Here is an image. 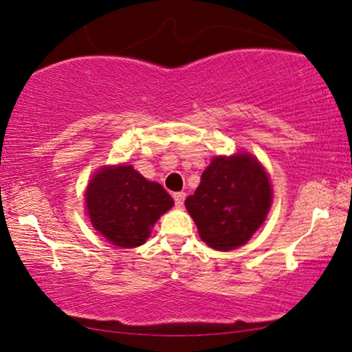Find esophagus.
I'll return each mask as SVG.
<instances>
[{
    "mask_svg": "<svg viewBox=\"0 0 352 352\" xmlns=\"http://www.w3.org/2000/svg\"><path fill=\"white\" fill-rule=\"evenodd\" d=\"M184 199H186V194L184 192H174V200L177 206H182L184 204Z\"/></svg>",
    "mask_w": 352,
    "mask_h": 352,
    "instance_id": "1",
    "label": "esophagus"
}]
</instances>
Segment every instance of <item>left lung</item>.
Wrapping results in <instances>:
<instances>
[{"label": "left lung", "instance_id": "8db88e82", "mask_svg": "<svg viewBox=\"0 0 352 352\" xmlns=\"http://www.w3.org/2000/svg\"><path fill=\"white\" fill-rule=\"evenodd\" d=\"M272 204L270 182L252 155L216 157L184 201L201 241L228 252L248 242Z\"/></svg>", "mask_w": 352, "mask_h": 352}]
</instances>
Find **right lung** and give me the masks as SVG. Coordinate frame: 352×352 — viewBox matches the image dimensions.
<instances>
[{
  "label": "right lung",
  "mask_w": 352,
  "mask_h": 352,
  "mask_svg": "<svg viewBox=\"0 0 352 352\" xmlns=\"http://www.w3.org/2000/svg\"><path fill=\"white\" fill-rule=\"evenodd\" d=\"M91 225L113 245L140 247L162 214L174 205L158 183L147 182L132 166L100 169L87 189Z\"/></svg>",
  "instance_id": "1"
}]
</instances>
